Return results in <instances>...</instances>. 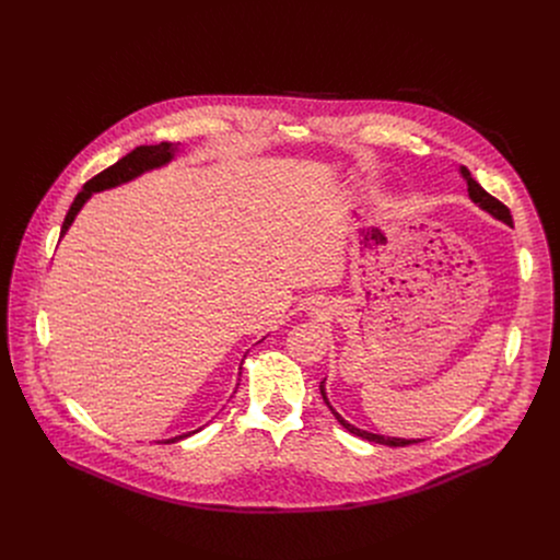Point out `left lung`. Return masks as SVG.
<instances>
[{"instance_id":"8db88e82","label":"left lung","mask_w":560,"mask_h":560,"mask_svg":"<svg viewBox=\"0 0 560 560\" xmlns=\"http://www.w3.org/2000/svg\"><path fill=\"white\" fill-rule=\"evenodd\" d=\"M460 171V177L465 179V184H467V192H469V199L480 208V210H485L487 214H491L493 219H498V221H502L504 224H513V217H511V210L504 206V203H500L495 197H491L471 175H469V171L465 168V166H460L458 168ZM320 394H323V398H325V402H327V407L331 409V413L336 416L337 422L348 431V433H352V435H357V438H361V440H368V442H372V444H381V446H389V447H405L409 446V444H418V442H422V440H400V438H385V435H376V433H370V431H361V429H357V427H352L350 422H346L339 413H337L336 409L331 407V402H329V398H327V389H325V381L320 383Z\"/></svg>"}]
</instances>
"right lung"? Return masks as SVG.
Here are the masks:
<instances>
[{"instance_id":"1","label":"right lung","mask_w":560,"mask_h":560,"mask_svg":"<svg viewBox=\"0 0 560 560\" xmlns=\"http://www.w3.org/2000/svg\"><path fill=\"white\" fill-rule=\"evenodd\" d=\"M179 151V147L175 142H160V144H142V147H136L131 153H127L125 158H120L116 164H113L110 168L102 171L100 175H95L91 182L84 184L82 192H78L75 201L71 203L69 212H67V219L62 223V231H60V237L69 231V226L75 221L78 212L84 208V203L95 195V192H104V190H110L116 188L120 184H127L136 177H140L142 173H149L153 168H160V166H166L175 153ZM201 429L197 431H190V433H184V435H177V438H171V440H164V444H175V442H182L195 433H199Z\"/></svg>"}]
</instances>
